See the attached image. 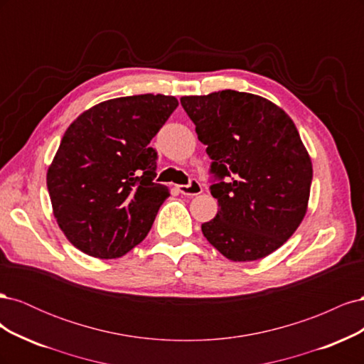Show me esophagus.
Wrapping results in <instances>:
<instances>
[{
    "label": "esophagus",
    "mask_w": 364,
    "mask_h": 364,
    "mask_svg": "<svg viewBox=\"0 0 364 364\" xmlns=\"http://www.w3.org/2000/svg\"><path fill=\"white\" fill-rule=\"evenodd\" d=\"M178 190H179L183 196H197V194H200V193L203 191L200 182L196 181V179L190 181L188 185H179Z\"/></svg>",
    "instance_id": "1"
}]
</instances>
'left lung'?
<instances>
[{
	"instance_id": "8db88e82",
	"label": "left lung",
	"mask_w": 364,
	"mask_h": 364,
	"mask_svg": "<svg viewBox=\"0 0 364 364\" xmlns=\"http://www.w3.org/2000/svg\"><path fill=\"white\" fill-rule=\"evenodd\" d=\"M199 141L213 159L209 173L218 213L202 232L232 261H255L287 241L306 213L311 159L281 107L232 90L182 97Z\"/></svg>"
}]
</instances>
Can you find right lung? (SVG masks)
I'll return each mask as SVG.
<instances>
[{"label":"right lung","instance_id":"add662e5","mask_svg":"<svg viewBox=\"0 0 364 364\" xmlns=\"http://www.w3.org/2000/svg\"><path fill=\"white\" fill-rule=\"evenodd\" d=\"M179 106L171 95H132L83 112L67 129L48 173L54 217L70 243L100 259L146 238L168 186L155 182L159 129Z\"/></svg>","mask_w":364,"mask_h":364}]
</instances>
